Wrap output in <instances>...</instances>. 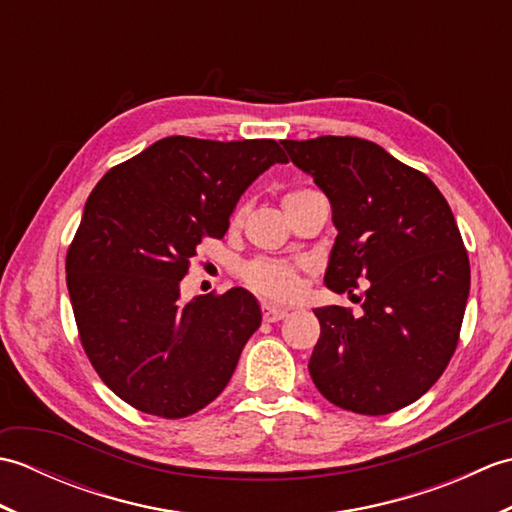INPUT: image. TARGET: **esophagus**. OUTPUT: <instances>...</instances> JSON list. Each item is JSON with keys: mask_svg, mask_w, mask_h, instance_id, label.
I'll list each match as a JSON object with an SVG mask.
<instances>
[{"mask_svg": "<svg viewBox=\"0 0 512 512\" xmlns=\"http://www.w3.org/2000/svg\"><path fill=\"white\" fill-rule=\"evenodd\" d=\"M262 314H264V321L275 323V321L286 319V317H288V310H281V308L268 306V303H264V306H262Z\"/></svg>", "mask_w": 512, "mask_h": 512, "instance_id": "esophagus-1", "label": "esophagus"}]
</instances>
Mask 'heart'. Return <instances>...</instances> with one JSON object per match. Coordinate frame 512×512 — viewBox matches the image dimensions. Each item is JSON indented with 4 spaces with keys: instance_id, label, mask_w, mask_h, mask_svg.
Masks as SVG:
<instances>
[{
    "instance_id": "1",
    "label": "heart",
    "mask_w": 512,
    "mask_h": 512,
    "mask_svg": "<svg viewBox=\"0 0 512 512\" xmlns=\"http://www.w3.org/2000/svg\"><path fill=\"white\" fill-rule=\"evenodd\" d=\"M312 191L288 193L284 204L303 198ZM242 217V211L235 213V222ZM244 281L259 295L273 301H290L301 292V268L295 264L281 262V259H255L244 266Z\"/></svg>"
}]
</instances>
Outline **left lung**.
Wrapping results in <instances>:
<instances>
[{
    "mask_svg": "<svg viewBox=\"0 0 512 512\" xmlns=\"http://www.w3.org/2000/svg\"><path fill=\"white\" fill-rule=\"evenodd\" d=\"M332 204L325 286H365L361 314L317 308L310 376L332 405L385 416L416 402L458 347L469 255L449 202L424 173L354 136L281 140Z\"/></svg>",
    "mask_w": 512,
    "mask_h": 512,
    "instance_id": "obj_1",
    "label": "left lung"
}]
</instances>
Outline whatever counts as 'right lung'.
I'll use <instances>...</instances> for the list:
<instances>
[{"instance_id":"obj_1","label":"right lung","mask_w":512,"mask_h":512,"mask_svg":"<svg viewBox=\"0 0 512 512\" xmlns=\"http://www.w3.org/2000/svg\"><path fill=\"white\" fill-rule=\"evenodd\" d=\"M275 162V140L169 136L116 165L85 202L65 257L81 345L138 411L187 418L222 394L262 323L244 288L180 299L204 237L228 231L237 200Z\"/></svg>"}]
</instances>
